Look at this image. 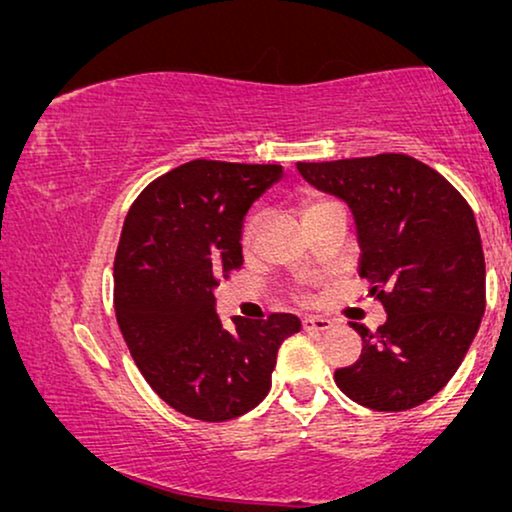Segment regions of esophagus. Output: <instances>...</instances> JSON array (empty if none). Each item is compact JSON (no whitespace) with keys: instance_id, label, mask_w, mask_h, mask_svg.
<instances>
[{"instance_id":"esophagus-1","label":"esophagus","mask_w":512,"mask_h":512,"mask_svg":"<svg viewBox=\"0 0 512 512\" xmlns=\"http://www.w3.org/2000/svg\"><path fill=\"white\" fill-rule=\"evenodd\" d=\"M301 325H304L306 331H327L331 327V320L320 318V315H311V318H304Z\"/></svg>"}]
</instances>
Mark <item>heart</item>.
<instances>
[{
	"label": "heart",
	"instance_id": "b5f03b06",
	"mask_svg": "<svg viewBox=\"0 0 512 512\" xmlns=\"http://www.w3.org/2000/svg\"><path fill=\"white\" fill-rule=\"evenodd\" d=\"M297 208H299L301 218H304V222H306V227H311L313 222H318L325 213L334 211V208H341V204L331 197H325V194H320V192H304V194H299ZM262 225H264L262 211H255L248 215L246 225H243V236H241L243 250H246V253H250V250L255 248L257 236H259V232H262Z\"/></svg>",
	"mask_w": 512,
	"mask_h": 512
}]
</instances>
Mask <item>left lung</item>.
I'll return each instance as SVG.
<instances>
[{"label": "left lung", "mask_w": 512, "mask_h": 512, "mask_svg": "<svg viewBox=\"0 0 512 512\" xmlns=\"http://www.w3.org/2000/svg\"><path fill=\"white\" fill-rule=\"evenodd\" d=\"M299 174L355 215L359 276L385 306L362 336L355 364L334 380L359 406L399 413L448 385L485 315V255L471 206L415 157L383 153L336 162H299Z\"/></svg>", "instance_id": "8db88e82"}]
</instances>
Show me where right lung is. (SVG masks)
I'll return each mask as SVG.
<instances>
[{"label": "right lung", "mask_w": 512, "mask_h": 512, "mask_svg": "<svg viewBox=\"0 0 512 512\" xmlns=\"http://www.w3.org/2000/svg\"><path fill=\"white\" fill-rule=\"evenodd\" d=\"M280 176L278 164L192 160L150 183L122 225L118 327L157 397L194 420L253 410L271 390L280 343L301 329L290 313L225 329L215 311V287L243 264V218Z\"/></svg>", "instance_id": "1"}]
</instances>
